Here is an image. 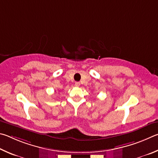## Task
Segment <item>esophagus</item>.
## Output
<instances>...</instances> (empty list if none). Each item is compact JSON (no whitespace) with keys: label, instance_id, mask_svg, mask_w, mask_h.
I'll return each mask as SVG.
<instances>
[{"label":"esophagus","instance_id":"34e87169","mask_svg":"<svg viewBox=\"0 0 158 158\" xmlns=\"http://www.w3.org/2000/svg\"><path fill=\"white\" fill-rule=\"evenodd\" d=\"M80 85H81V83H80L79 82H75V86H76V87H79Z\"/></svg>","mask_w":158,"mask_h":158}]
</instances>
